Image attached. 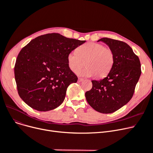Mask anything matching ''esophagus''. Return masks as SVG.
Segmentation results:
<instances>
[{
	"label": "esophagus",
	"instance_id": "obj_1",
	"mask_svg": "<svg viewBox=\"0 0 153 153\" xmlns=\"http://www.w3.org/2000/svg\"><path fill=\"white\" fill-rule=\"evenodd\" d=\"M83 81V79L82 78H78V82H82Z\"/></svg>",
	"mask_w": 153,
	"mask_h": 153
}]
</instances>
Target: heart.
I'll use <instances>...</instances> for the list:
<instances>
[{
    "label": "heart",
    "mask_w": 153,
    "mask_h": 153,
    "mask_svg": "<svg viewBox=\"0 0 153 153\" xmlns=\"http://www.w3.org/2000/svg\"><path fill=\"white\" fill-rule=\"evenodd\" d=\"M70 69L76 73L85 62L86 67L79 72L80 75L102 78L108 74L114 63L113 51L104 45L96 42H87L79 46L76 52H71L67 56Z\"/></svg>",
    "instance_id": "b5f03b06"
}]
</instances>
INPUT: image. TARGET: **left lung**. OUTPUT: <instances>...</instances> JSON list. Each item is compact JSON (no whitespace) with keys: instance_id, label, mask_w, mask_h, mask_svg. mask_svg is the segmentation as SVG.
<instances>
[{"instance_id":"8db88e82","label":"left lung","mask_w":153,"mask_h":153,"mask_svg":"<svg viewBox=\"0 0 153 153\" xmlns=\"http://www.w3.org/2000/svg\"><path fill=\"white\" fill-rule=\"evenodd\" d=\"M99 41L105 43L113 51L114 63L105 78L91 81L93 87L86 92L85 96L95 111L110 114L120 109L131 99L141 74V64L127 43L108 38Z\"/></svg>"}]
</instances>
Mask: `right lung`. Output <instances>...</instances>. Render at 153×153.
<instances>
[{
  "label": "right lung",
  "mask_w": 153,
  "mask_h": 153,
  "mask_svg": "<svg viewBox=\"0 0 153 153\" xmlns=\"http://www.w3.org/2000/svg\"><path fill=\"white\" fill-rule=\"evenodd\" d=\"M85 42L49 33L34 38L22 48L14 68L22 100L38 111L59 107L65 100L68 86L78 80L68 65V54Z\"/></svg>",
  "instance_id": "right-lung-1"
}]
</instances>
